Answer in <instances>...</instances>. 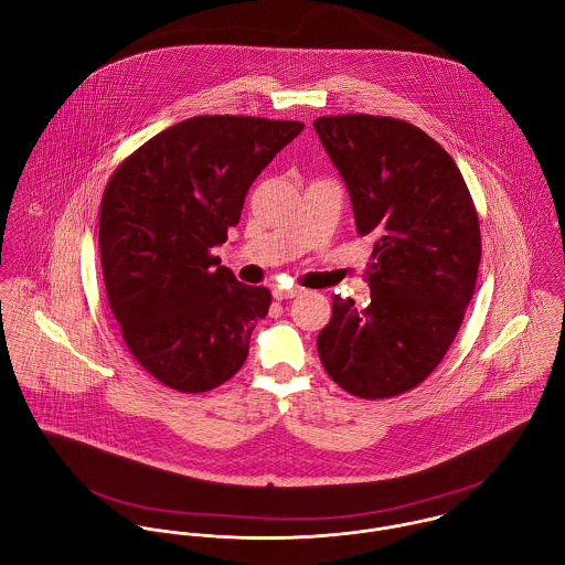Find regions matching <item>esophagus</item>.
I'll return each mask as SVG.
<instances>
[{
    "instance_id": "34e87169",
    "label": "esophagus",
    "mask_w": 565,
    "mask_h": 565,
    "mask_svg": "<svg viewBox=\"0 0 565 565\" xmlns=\"http://www.w3.org/2000/svg\"><path fill=\"white\" fill-rule=\"evenodd\" d=\"M274 298L278 300V302H282V300H289V298H296V296H300L302 294V289L300 287H291V289H282V287H274Z\"/></svg>"
}]
</instances>
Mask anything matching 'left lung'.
Wrapping results in <instances>:
<instances>
[{"instance_id":"1","label":"left lung","mask_w":565,"mask_h":565,"mask_svg":"<svg viewBox=\"0 0 565 565\" xmlns=\"http://www.w3.org/2000/svg\"><path fill=\"white\" fill-rule=\"evenodd\" d=\"M313 126L348 186L359 237L376 239L370 305L332 298L318 334L323 370L352 396H401L461 328L481 263L479 215L457 162L413 124L356 113Z\"/></svg>"}]
</instances>
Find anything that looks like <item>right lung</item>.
I'll list each match as a JSON object with an SVG mask.
<instances>
[{
  "label": "right lung",
  "mask_w": 565,
  "mask_h": 565,
  "mask_svg": "<svg viewBox=\"0 0 565 565\" xmlns=\"http://www.w3.org/2000/svg\"><path fill=\"white\" fill-rule=\"evenodd\" d=\"M302 121L200 115L152 137L110 175L99 258L132 356L162 385L202 394L242 370L271 294L243 285L213 247L239 224L256 175Z\"/></svg>",
  "instance_id": "obj_1"
}]
</instances>
